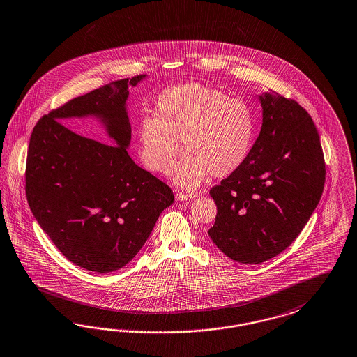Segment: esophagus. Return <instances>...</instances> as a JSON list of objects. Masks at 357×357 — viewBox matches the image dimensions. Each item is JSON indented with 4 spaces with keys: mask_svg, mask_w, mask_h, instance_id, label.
<instances>
[{
    "mask_svg": "<svg viewBox=\"0 0 357 357\" xmlns=\"http://www.w3.org/2000/svg\"><path fill=\"white\" fill-rule=\"evenodd\" d=\"M195 197H197V194H187V192H181V191L175 192V199L176 200L194 199Z\"/></svg>",
    "mask_w": 357,
    "mask_h": 357,
    "instance_id": "obj_1",
    "label": "esophagus"
}]
</instances>
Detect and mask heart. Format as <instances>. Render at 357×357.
I'll return each instance as SVG.
<instances>
[{
  "label": "heart",
  "instance_id": "obj_1",
  "mask_svg": "<svg viewBox=\"0 0 357 357\" xmlns=\"http://www.w3.org/2000/svg\"><path fill=\"white\" fill-rule=\"evenodd\" d=\"M157 115H143L138 125V155L150 172L167 174L183 143L185 155L172 181L192 190L211 175L229 176L250 153L255 119L248 105L222 90L198 82L172 86L157 100Z\"/></svg>",
  "mask_w": 357,
  "mask_h": 357
}]
</instances>
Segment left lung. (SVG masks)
<instances>
[{
    "label": "left lung",
    "instance_id": "8db88e82",
    "mask_svg": "<svg viewBox=\"0 0 357 357\" xmlns=\"http://www.w3.org/2000/svg\"><path fill=\"white\" fill-rule=\"evenodd\" d=\"M263 122L242 166L210 190L208 235L229 259L259 264L294 242L321 198L326 165L312 118L275 91L259 96Z\"/></svg>",
    "mask_w": 357,
    "mask_h": 357
}]
</instances>
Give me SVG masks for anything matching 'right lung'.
Returning a JSON list of instances; mask_svg holds the SVG:
<instances>
[{
	"label": "right lung",
	"mask_w": 357,
	"mask_h": 357,
	"mask_svg": "<svg viewBox=\"0 0 357 357\" xmlns=\"http://www.w3.org/2000/svg\"><path fill=\"white\" fill-rule=\"evenodd\" d=\"M144 78L115 81L69 100L43 115L30 137L25 174L30 210L62 255L87 271L126 266L174 203L172 188L128 153V87ZM89 116L104 126L112 145L60 123Z\"/></svg>",
	"instance_id": "right-lung-1"
}]
</instances>
